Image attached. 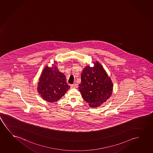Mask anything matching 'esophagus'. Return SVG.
Here are the masks:
<instances>
[{
    "label": "esophagus",
    "mask_w": 153,
    "mask_h": 153,
    "mask_svg": "<svg viewBox=\"0 0 153 153\" xmlns=\"http://www.w3.org/2000/svg\"><path fill=\"white\" fill-rule=\"evenodd\" d=\"M77 87H78V85H76V84H73V85H71V88H76Z\"/></svg>",
    "instance_id": "obj_1"
}]
</instances>
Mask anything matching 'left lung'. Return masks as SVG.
Returning a JSON list of instances; mask_svg holds the SVG:
<instances>
[{
  "mask_svg": "<svg viewBox=\"0 0 153 153\" xmlns=\"http://www.w3.org/2000/svg\"><path fill=\"white\" fill-rule=\"evenodd\" d=\"M94 64V67L87 66L83 70L78 88L83 100L96 108L111 96L113 84L102 65L97 61Z\"/></svg>",
  "mask_w": 153,
  "mask_h": 153,
  "instance_id": "8db88e82",
  "label": "left lung"
}]
</instances>
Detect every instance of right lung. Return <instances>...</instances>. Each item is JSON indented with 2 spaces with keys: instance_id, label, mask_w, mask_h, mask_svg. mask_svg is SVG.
Instances as JSON below:
<instances>
[{
  "instance_id": "obj_1",
  "label": "right lung",
  "mask_w": 153,
  "mask_h": 153,
  "mask_svg": "<svg viewBox=\"0 0 153 153\" xmlns=\"http://www.w3.org/2000/svg\"><path fill=\"white\" fill-rule=\"evenodd\" d=\"M55 64L51 68L46 66L39 78L37 87L41 97L51 102L60 100L70 88L66 82L65 75L59 71Z\"/></svg>"
}]
</instances>
